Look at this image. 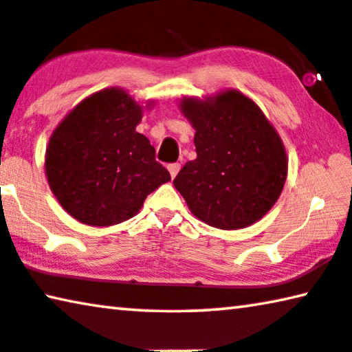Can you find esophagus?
I'll return each instance as SVG.
<instances>
[{"label":"esophagus","instance_id":"1","mask_svg":"<svg viewBox=\"0 0 352 352\" xmlns=\"http://www.w3.org/2000/svg\"><path fill=\"white\" fill-rule=\"evenodd\" d=\"M179 170H181V164H170L168 165V171H170L171 177H176V175L179 173Z\"/></svg>","mask_w":352,"mask_h":352}]
</instances>
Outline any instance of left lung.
<instances>
[{
    "label": "left lung",
    "instance_id": "left-lung-1",
    "mask_svg": "<svg viewBox=\"0 0 352 352\" xmlns=\"http://www.w3.org/2000/svg\"><path fill=\"white\" fill-rule=\"evenodd\" d=\"M179 110L195 129L197 159L182 166L173 184L190 212L219 230L256 223L277 203L288 176L278 132L236 89L182 97Z\"/></svg>",
    "mask_w": 352,
    "mask_h": 352
}]
</instances>
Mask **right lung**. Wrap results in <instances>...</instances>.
<instances>
[{
	"label": "right lung",
	"instance_id": "add662e5",
	"mask_svg": "<svg viewBox=\"0 0 352 352\" xmlns=\"http://www.w3.org/2000/svg\"><path fill=\"white\" fill-rule=\"evenodd\" d=\"M143 110L127 91L107 88L75 105L53 131L45 151L48 186L80 223L132 219L146 197L171 179L154 146L137 132Z\"/></svg>",
	"mask_w": 352,
	"mask_h": 352
}]
</instances>
